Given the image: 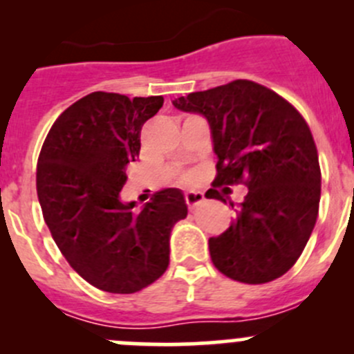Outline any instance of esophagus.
<instances>
[{
	"instance_id": "1",
	"label": "esophagus",
	"mask_w": 354,
	"mask_h": 354,
	"mask_svg": "<svg viewBox=\"0 0 354 354\" xmlns=\"http://www.w3.org/2000/svg\"><path fill=\"white\" fill-rule=\"evenodd\" d=\"M185 200H187V205L190 207V209H195V207L200 205V203L205 200V197H203L202 192H195V190H190L185 194Z\"/></svg>"
}]
</instances>
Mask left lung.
Listing matches in <instances>:
<instances>
[{"mask_svg":"<svg viewBox=\"0 0 354 354\" xmlns=\"http://www.w3.org/2000/svg\"><path fill=\"white\" fill-rule=\"evenodd\" d=\"M173 106L209 123L217 156L214 187H248L231 226L209 238L214 266L246 284L286 274L319 216V154L306 121L286 99L252 80L192 92ZM205 197L226 203L216 188Z\"/></svg>","mask_w":354,"mask_h":354,"instance_id":"1","label":"left lung"}]
</instances>
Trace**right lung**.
I'll use <instances>...</instances> for the list:
<instances>
[{
	"instance_id": "add662e5",
	"label": "right lung",
	"mask_w": 354,
	"mask_h": 354,
	"mask_svg": "<svg viewBox=\"0 0 354 354\" xmlns=\"http://www.w3.org/2000/svg\"><path fill=\"white\" fill-rule=\"evenodd\" d=\"M162 95L92 92L59 114L37 160L42 216L75 272L102 291L130 295L169 266V236L188 214L183 192L166 188L135 212L121 200L140 130Z\"/></svg>"
}]
</instances>
